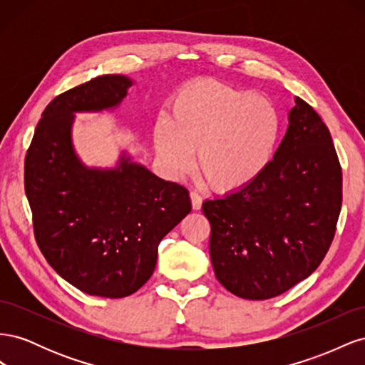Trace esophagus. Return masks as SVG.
Here are the masks:
<instances>
[{
	"mask_svg": "<svg viewBox=\"0 0 365 365\" xmlns=\"http://www.w3.org/2000/svg\"><path fill=\"white\" fill-rule=\"evenodd\" d=\"M190 200H192L193 210H201V207H202V197H201L200 193L190 192Z\"/></svg>",
	"mask_w": 365,
	"mask_h": 365,
	"instance_id": "34e87169",
	"label": "esophagus"
}]
</instances>
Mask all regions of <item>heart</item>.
Instances as JSON below:
<instances>
[{"mask_svg":"<svg viewBox=\"0 0 365 365\" xmlns=\"http://www.w3.org/2000/svg\"><path fill=\"white\" fill-rule=\"evenodd\" d=\"M282 135L277 108L262 96L202 81L184 86L172 102L170 120L153 126V145L164 170L181 178L196 168L220 193L256 182L269 168Z\"/></svg>","mask_w":365,"mask_h":365,"instance_id":"heart-1","label":"heart"}]
</instances>
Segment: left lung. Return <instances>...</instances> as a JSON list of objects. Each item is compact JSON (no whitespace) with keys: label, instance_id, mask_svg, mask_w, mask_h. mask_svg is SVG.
<instances>
[{"label":"left lung","instance_id":"1","mask_svg":"<svg viewBox=\"0 0 365 365\" xmlns=\"http://www.w3.org/2000/svg\"><path fill=\"white\" fill-rule=\"evenodd\" d=\"M294 102L260 178L202 204L216 279L245 300H268L307 279L335 236L342 175L332 137L311 105Z\"/></svg>","mask_w":365,"mask_h":365}]
</instances>
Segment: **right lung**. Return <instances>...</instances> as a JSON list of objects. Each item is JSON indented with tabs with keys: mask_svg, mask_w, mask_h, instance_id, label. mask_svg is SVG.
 Segmentation results:
<instances>
[{
	"mask_svg": "<svg viewBox=\"0 0 365 365\" xmlns=\"http://www.w3.org/2000/svg\"><path fill=\"white\" fill-rule=\"evenodd\" d=\"M134 81L106 74L43 109L24 163L38 245L50 267L85 294L123 298L155 269L161 239L190 213L185 187L121 150L115 168H88L73 145L74 115L115 111Z\"/></svg>",
	"mask_w": 365,
	"mask_h": 365,
	"instance_id": "right-lung-1",
	"label": "right lung"
}]
</instances>
